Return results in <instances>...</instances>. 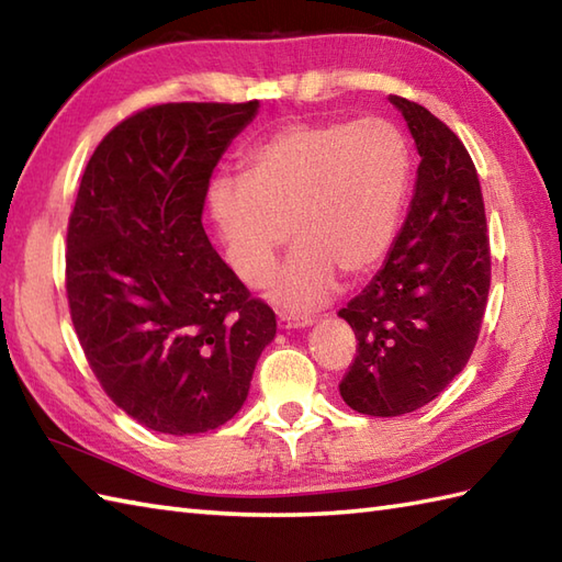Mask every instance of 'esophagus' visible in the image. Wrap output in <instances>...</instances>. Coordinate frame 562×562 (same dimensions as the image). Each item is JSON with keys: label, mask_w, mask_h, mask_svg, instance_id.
Wrapping results in <instances>:
<instances>
[{"label": "esophagus", "mask_w": 562, "mask_h": 562, "mask_svg": "<svg viewBox=\"0 0 562 562\" xmlns=\"http://www.w3.org/2000/svg\"><path fill=\"white\" fill-rule=\"evenodd\" d=\"M314 324V318L308 316H294V314H280L278 316V326L280 330H300V328H308Z\"/></svg>", "instance_id": "1"}]
</instances>
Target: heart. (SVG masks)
Masks as SVG:
<instances>
[{
	"label": "heart",
	"instance_id": "1",
	"mask_svg": "<svg viewBox=\"0 0 562 562\" xmlns=\"http://www.w3.org/2000/svg\"><path fill=\"white\" fill-rule=\"evenodd\" d=\"M411 181V149L386 117L302 121L250 151L246 176L210 186V212L234 272L266 284L280 248L296 238L270 296L308 312L362 278L393 244Z\"/></svg>",
	"mask_w": 562,
	"mask_h": 562
}]
</instances>
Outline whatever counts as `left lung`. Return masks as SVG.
I'll return each mask as SVG.
<instances>
[{"label":"left lung","mask_w":562,"mask_h":562,"mask_svg":"<svg viewBox=\"0 0 562 562\" xmlns=\"http://www.w3.org/2000/svg\"><path fill=\"white\" fill-rule=\"evenodd\" d=\"M389 101L420 166L384 266L338 312L360 340L340 396L374 417L413 413L449 386L475 348L491 290L483 193L469 151L420 103Z\"/></svg>","instance_id":"left-lung-1"}]
</instances>
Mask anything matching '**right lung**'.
<instances>
[{
    "label": "right lung",
    "instance_id": "add662e5",
    "mask_svg": "<svg viewBox=\"0 0 562 562\" xmlns=\"http://www.w3.org/2000/svg\"><path fill=\"white\" fill-rule=\"evenodd\" d=\"M260 103H164L103 137L67 229V300L111 401L161 435L241 411L278 333L202 229L210 176Z\"/></svg>",
    "mask_w": 562,
    "mask_h": 562
}]
</instances>
